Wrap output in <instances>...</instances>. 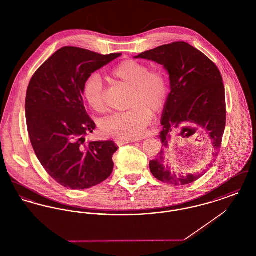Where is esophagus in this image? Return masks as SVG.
Returning <instances> with one entry per match:
<instances>
[{
  "label": "esophagus",
  "instance_id": "esophagus-1",
  "mask_svg": "<svg viewBox=\"0 0 256 256\" xmlns=\"http://www.w3.org/2000/svg\"><path fill=\"white\" fill-rule=\"evenodd\" d=\"M132 142H135V141H132V140H117V141H116V144H117L118 146H122V145L130 144V143H132Z\"/></svg>",
  "mask_w": 256,
  "mask_h": 256
}]
</instances>
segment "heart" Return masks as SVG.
I'll list each match as a JSON object with an SVG mask.
<instances>
[{"label": "heart", "mask_w": 256, "mask_h": 256, "mask_svg": "<svg viewBox=\"0 0 256 256\" xmlns=\"http://www.w3.org/2000/svg\"><path fill=\"white\" fill-rule=\"evenodd\" d=\"M112 80L132 88L128 111L114 114L102 124V130L118 140H134L143 136L152 120V114L162 110L168 98V82L164 74L150 70L139 61H122L111 69ZM82 95L92 110L102 112L106 108L100 76L91 74L84 86Z\"/></svg>", "instance_id": "obj_1"}]
</instances>
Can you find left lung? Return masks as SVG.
Masks as SVG:
<instances>
[{"label": "left lung", "mask_w": 256, "mask_h": 256, "mask_svg": "<svg viewBox=\"0 0 256 256\" xmlns=\"http://www.w3.org/2000/svg\"><path fill=\"white\" fill-rule=\"evenodd\" d=\"M154 61L169 74L170 94L163 108L159 138L162 148L158 158L150 161L152 176L162 182L185 185L194 182L204 172H176L165 159L170 138L188 124L202 128L211 140L212 156L222 146L226 128V92L218 67L204 54L186 42H174L134 56Z\"/></svg>", "instance_id": "left-lung-1"}]
</instances>
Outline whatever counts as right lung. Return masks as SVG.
Segmentation results:
<instances>
[{
  "mask_svg": "<svg viewBox=\"0 0 256 256\" xmlns=\"http://www.w3.org/2000/svg\"><path fill=\"white\" fill-rule=\"evenodd\" d=\"M121 54H100L63 47L32 76L26 96L28 132L37 158L64 187L87 189L106 180L113 170V141H89L95 122L86 112V80Z\"/></svg>",
  "mask_w": 256,
  "mask_h": 256,
  "instance_id": "obj_1",
  "label": "right lung"
}]
</instances>
